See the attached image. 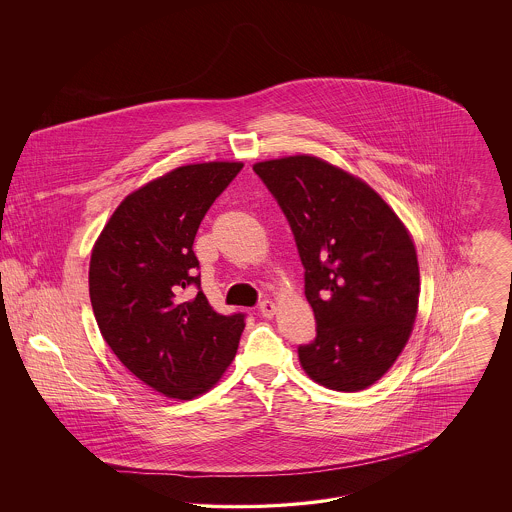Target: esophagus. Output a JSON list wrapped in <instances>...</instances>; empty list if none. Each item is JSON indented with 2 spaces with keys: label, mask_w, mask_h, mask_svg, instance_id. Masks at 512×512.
<instances>
[{
  "label": "esophagus",
  "mask_w": 512,
  "mask_h": 512,
  "mask_svg": "<svg viewBox=\"0 0 512 512\" xmlns=\"http://www.w3.org/2000/svg\"><path fill=\"white\" fill-rule=\"evenodd\" d=\"M259 311H261V315H263V317L272 318L276 315V305H274L272 301L265 299V301H261V303H259Z\"/></svg>",
  "instance_id": "esophagus-1"
}]
</instances>
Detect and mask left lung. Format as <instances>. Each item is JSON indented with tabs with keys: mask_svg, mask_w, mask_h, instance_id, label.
Returning a JSON list of instances; mask_svg holds the SVG:
<instances>
[{
	"mask_svg": "<svg viewBox=\"0 0 512 512\" xmlns=\"http://www.w3.org/2000/svg\"><path fill=\"white\" fill-rule=\"evenodd\" d=\"M305 267L317 338L297 349L307 376L336 391L376 384L413 332L420 270L413 238L365 180L313 155L261 161Z\"/></svg>",
	"mask_w": 512,
	"mask_h": 512,
	"instance_id": "left-lung-1",
	"label": "left lung"
}]
</instances>
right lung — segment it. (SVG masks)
<instances>
[{"mask_svg":"<svg viewBox=\"0 0 512 512\" xmlns=\"http://www.w3.org/2000/svg\"><path fill=\"white\" fill-rule=\"evenodd\" d=\"M240 161L184 165L126 195L90 257V301L99 332L136 378L190 401L217 386L234 361L244 315L224 317L199 290L195 232Z\"/></svg>","mask_w":512,"mask_h":512,"instance_id":"add662e5","label":"right lung"}]
</instances>
